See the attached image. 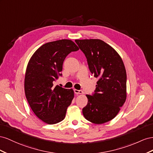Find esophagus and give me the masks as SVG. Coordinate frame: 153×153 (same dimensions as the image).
<instances>
[{
    "label": "esophagus",
    "mask_w": 153,
    "mask_h": 153,
    "mask_svg": "<svg viewBox=\"0 0 153 153\" xmlns=\"http://www.w3.org/2000/svg\"><path fill=\"white\" fill-rule=\"evenodd\" d=\"M74 93L76 94H81L83 93V91H82V90H81L74 89Z\"/></svg>",
    "instance_id": "34e87169"
}]
</instances>
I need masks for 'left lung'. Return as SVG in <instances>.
<instances>
[{
	"label": "left lung",
	"instance_id": "left-lung-1",
	"mask_svg": "<svg viewBox=\"0 0 153 153\" xmlns=\"http://www.w3.org/2000/svg\"><path fill=\"white\" fill-rule=\"evenodd\" d=\"M85 54L88 68L98 78L94 92L86 95L88 104L82 114L91 123L101 124L112 120L126 99V71L116 51L99 39L76 40Z\"/></svg>",
	"mask_w": 153,
	"mask_h": 153
}]
</instances>
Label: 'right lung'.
Returning <instances> with one entry per match:
<instances>
[{
	"label": "right lung",
	"instance_id": "obj_1",
	"mask_svg": "<svg viewBox=\"0 0 153 153\" xmlns=\"http://www.w3.org/2000/svg\"><path fill=\"white\" fill-rule=\"evenodd\" d=\"M79 48L70 40L48 42L36 50L26 69L25 97L33 111L49 124L63 120L74 98L72 89H66L53 82L62 76L63 63L71 52Z\"/></svg>",
	"mask_w": 153,
	"mask_h": 153
}]
</instances>
